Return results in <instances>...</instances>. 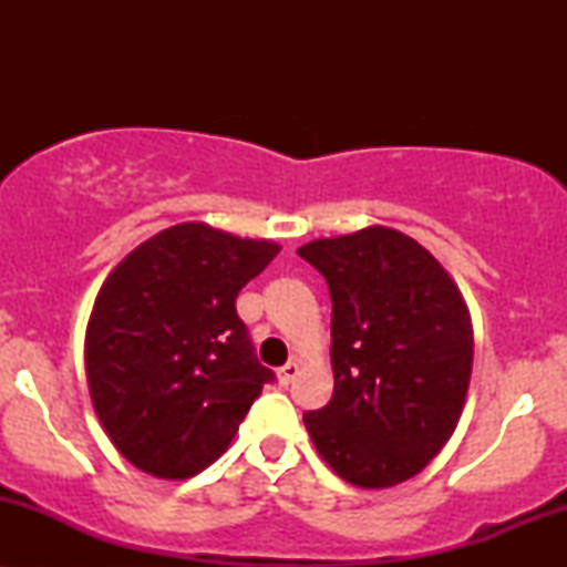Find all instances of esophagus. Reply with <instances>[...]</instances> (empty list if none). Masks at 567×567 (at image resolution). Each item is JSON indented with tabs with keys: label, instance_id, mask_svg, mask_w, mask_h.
Returning a JSON list of instances; mask_svg holds the SVG:
<instances>
[{
	"label": "esophagus",
	"instance_id": "obj_1",
	"mask_svg": "<svg viewBox=\"0 0 567 567\" xmlns=\"http://www.w3.org/2000/svg\"><path fill=\"white\" fill-rule=\"evenodd\" d=\"M298 370H301L298 368V362H288V365H282L277 370V381L282 383V386H288V383H292V379L298 375Z\"/></svg>",
	"mask_w": 567,
	"mask_h": 567
}]
</instances>
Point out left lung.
Returning a JSON list of instances; mask_svg holds the SVG:
<instances>
[{"label":"left lung","mask_w":567,"mask_h":567,"mask_svg":"<svg viewBox=\"0 0 567 567\" xmlns=\"http://www.w3.org/2000/svg\"><path fill=\"white\" fill-rule=\"evenodd\" d=\"M298 256L328 279L333 396L303 413L338 477L381 491L415 477L451 440L472 379L474 330L458 285L389 226L311 239Z\"/></svg>","instance_id":"1"}]
</instances>
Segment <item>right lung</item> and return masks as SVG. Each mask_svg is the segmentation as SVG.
I'll use <instances>...</instances> for the list:
<instances>
[{"label":"right lung","mask_w":567,"mask_h":567,"mask_svg":"<svg viewBox=\"0 0 567 567\" xmlns=\"http://www.w3.org/2000/svg\"><path fill=\"white\" fill-rule=\"evenodd\" d=\"M279 252L188 220L127 252L97 290L84 373L103 432L135 470L199 474L229 447L264 383L239 290Z\"/></svg>","instance_id":"right-lung-1"}]
</instances>
